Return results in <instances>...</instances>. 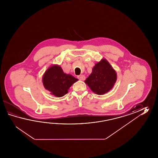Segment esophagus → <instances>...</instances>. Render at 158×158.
Returning <instances> with one entry per match:
<instances>
[{
  "instance_id": "obj_1",
  "label": "esophagus",
  "mask_w": 158,
  "mask_h": 158,
  "mask_svg": "<svg viewBox=\"0 0 158 158\" xmlns=\"http://www.w3.org/2000/svg\"><path fill=\"white\" fill-rule=\"evenodd\" d=\"M77 78L79 80L81 81H84L85 80V77L83 75H79V76H78Z\"/></svg>"
}]
</instances>
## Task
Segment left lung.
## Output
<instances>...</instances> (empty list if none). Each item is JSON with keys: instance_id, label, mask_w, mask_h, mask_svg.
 Masks as SVG:
<instances>
[{"instance_id": "left-lung-1", "label": "left lung", "mask_w": 158, "mask_h": 158, "mask_svg": "<svg viewBox=\"0 0 158 158\" xmlns=\"http://www.w3.org/2000/svg\"><path fill=\"white\" fill-rule=\"evenodd\" d=\"M117 79L116 73L105 59L95 65L92 73L85 81L94 93L104 94L111 90Z\"/></svg>"}]
</instances>
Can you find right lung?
<instances>
[{
  "mask_svg": "<svg viewBox=\"0 0 158 158\" xmlns=\"http://www.w3.org/2000/svg\"><path fill=\"white\" fill-rule=\"evenodd\" d=\"M77 80L71 74L64 73L60 67L54 65L49 68L44 74L43 84L51 94L61 97L67 93L69 88Z\"/></svg>",
  "mask_w": 158,
  "mask_h": 158,
  "instance_id": "right-lung-1",
  "label": "right lung"
}]
</instances>
